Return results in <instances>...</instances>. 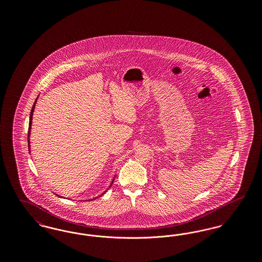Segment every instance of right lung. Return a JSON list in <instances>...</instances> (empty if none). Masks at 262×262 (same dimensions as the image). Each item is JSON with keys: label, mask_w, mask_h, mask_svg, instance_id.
Returning a JSON list of instances; mask_svg holds the SVG:
<instances>
[{"label": "right lung", "mask_w": 262, "mask_h": 262, "mask_svg": "<svg viewBox=\"0 0 262 262\" xmlns=\"http://www.w3.org/2000/svg\"><path fill=\"white\" fill-rule=\"evenodd\" d=\"M35 104H36V101L34 102L33 106H32V109H31V112H30V117H29V126H28V137H29V134H30V127H31V121H32V115H33V111H34V107H35ZM28 148H29V139H28ZM112 184H111V185H112Z\"/></svg>", "instance_id": "1"}]
</instances>
